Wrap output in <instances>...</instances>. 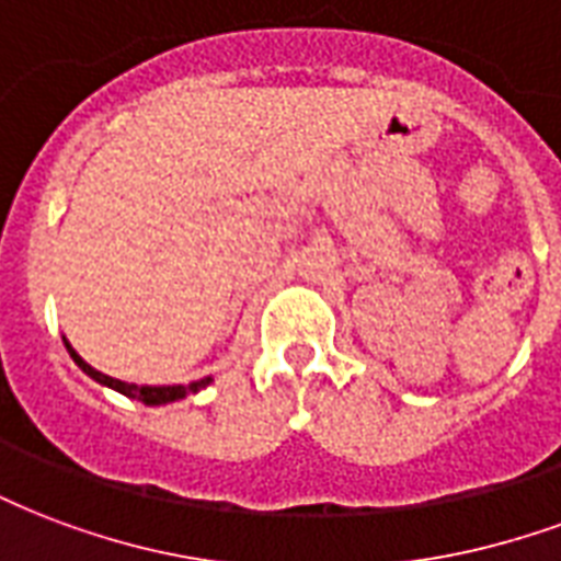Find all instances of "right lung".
I'll use <instances>...</instances> for the list:
<instances>
[{"instance_id": "add662e5", "label": "right lung", "mask_w": 561, "mask_h": 561, "mask_svg": "<svg viewBox=\"0 0 561 561\" xmlns=\"http://www.w3.org/2000/svg\"><path fill=\"white\" fill-rule=\"evenodd\" d=\"M65 347H68V354L73 356V363L80 365L82 371L89 377H94L98 383L110 386V389H115V392H122V396L127 398H139L142 404H169V401H178V398H186L190 392H198L202 386L210 383V377H205V380H198V383H190V386H133V383H124V380H115V377L103 375V371H98V368H91L85 359H82L73 347L68 344V339H65Z\"/></svg>"}]
</instances>
